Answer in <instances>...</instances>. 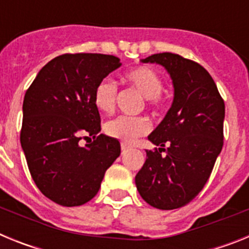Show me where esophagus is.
I'll list each match as a JSON object with an SVG mask.
<instances>
[{
    "label": "esophagus",
    "instance_id": "esophagus-1",
    "mask_svg": "<svg viewBox=\"0 0 249 249\" xmlns=\"http://www.w3.org/2000/svg\"><path fill=\"white\" fill-rule=\"evenodd\" d=\"M121 148H122V151H127V149L128 148H131V146H129V144H127V143H121Z\"/></svg>",
    "mask_w": 249,
    "mask_h": 249
}]
</instances>
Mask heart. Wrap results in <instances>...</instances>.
<instances>
[{
  "mask_svg": "<svg viewBox=\"0 0 249 249\" xmlns=\"http://www.w3.org/2000/svg\"><path fill=\"white\" fill-rule=\"evenodd\" d=\"M124 81L137 89L143 97L147 98L152 109L163 107L164 101L160 96L163 83L160 74L148 66H138L124 73ZM117 98V86L109 78H103L96 86L93 94L94 105L100 111L109 113L114 109ZM151 129V123L144 117H118L109 120L105 124V132L109 137L120 140L124 143H132L137 138L147 135Z\"/></svg>",
  "mask_w": 249,
  "mask_h": 249,
  "instance_id": "obj_1",
  "label": "heart"
}]
</instances>
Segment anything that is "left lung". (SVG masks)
Instances as JSON below:
<instances>
[{"instance_id": "1", "label": "left lung", "mask_w": 249, "mask_h": 249, "mask_svg": "<svg viewBox=\"0 0 249 249\" xmlns=\"http://www.w3.org/2000/svg\"><path fill=\"white\" fill-rule=\"evenodd\" d=\"M142 62L166 68L175 97L162 122L148 136L158 148L146 151L136 186L149 206L176 210L190 203L212 173L223 147L224 102L211 74L195 61L163 52Z\"/></svg>"}]
</instances>
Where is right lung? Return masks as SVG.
I'll return each instance as SVG.
<instances>
[{
	"label": "right lung",
	"mask_w": 249,
	"mask_h": 249,
	"mask_svg": "<svg viewBox=\"0 0 249 249\" xmlns=\"http://www.w3.org/2000/svg\"><path fill=\"white\" fill-rule=\"evenodd\" d=\"M120 66L111 54H61L43 66L26 91L21 146L32 179L54 203L91 201L120 156L118 140L98 135L101 117L93 101L98 82Z\"/></svg>",
	"instance_id": "right-lung-1"
}]
</instances>
